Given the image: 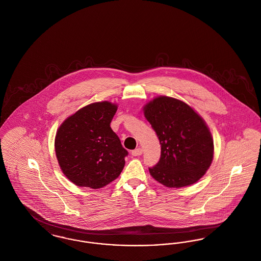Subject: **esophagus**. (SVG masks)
<instances>
[{
    "label": "esophagus",
    "mask_w": 261,
    "mask_h": 261,
    "mask_svg": "<svg viewBox=\"0 0 261 261\" xmlns=\"http://www.w3.org/2000/svg\"><path fill=\"white\" fill-rule=\"evenodd\" d=\"M142 153H143V149H140V148L132 150V155H134V156H139V155H141Z\"/></svg>",
    "instance_id": "34e87169"
}]
</instances>
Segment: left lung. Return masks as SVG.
<instances>
[{
    "label": "left lung",
    "instance_id": "obj_1",
    "mask_svg": "<svg viewBox=\"0 0 261 261\" xmlns=\"http://www.w3.org/2000/svg\"><path fill=\"white\" fill-rule=\"evenodd\" d=\"M144 113L162 147L159 162L150 175L162 185L181 188L200 179L213 159V140L197 112L179 99L159 97Z\"/></svg>",
    "mask_w": 261,
    "mask_h": 261
}]
</instances>
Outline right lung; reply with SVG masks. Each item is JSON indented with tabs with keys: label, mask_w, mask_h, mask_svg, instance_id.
<instances>
[{
	"label": "right lung",
	"mask_w": 261,
	"mask_h": 261,
	"mask_svg": "<svg viewBox=\"0 0 261 261\" xmlns=\"http://www.w3.org/2000/svg\"><path fill=\"white\" fill-rule=\"evenodd\" d=\"M117 107L94 102L75 112L59 128L56 154L62 172L75 185L99 189L115 180L128 151L112 131Z\"/></svg>",
	"instance_id": "1"
}]
</instances>
